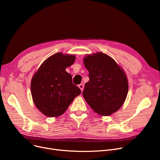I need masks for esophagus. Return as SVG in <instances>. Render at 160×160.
<instances>
[{
	"label": "esophagus",
	"mask_w": 160,
	"mask_h": 160,
	"mask_svg": "<svg viewBox=\"0 0 160 160\" xmlns=\"http://www.w3.org/2000/svg\"><path fill=\"white\" fill-rule=\"evenodd\" d=\"M78 87L80 89V90L82 91L83 89V84H82V83H80V84L78 85Z\"/></svg>",
	"instance_id": "1"
}]
</instances>
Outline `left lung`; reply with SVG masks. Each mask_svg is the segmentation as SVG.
<instances>
[{
    "mask_svg": "<svg viewBox=\"0 0 160 160\" xmlns=\"http://www.w3.org/2000/svg\"><path fill=\"white\" fill-rule=\"evenodd\" d=\"M83 63L89 71L83 97L93 110L108 116L122 106L128 91L127 75L115 61L107 54L87 55Z\"/></svg>",
    "mask_w": 160,
    "mask_h": 160,
    "instance_id": "left-lung-1",
    "label": "left lung"
}]
</instances>
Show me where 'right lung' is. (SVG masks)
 Returning a JSON list of instances; mask_svg holds the SVG:
<instances>
[{
  "label": "right lung",
  "instance_id": "add662e5",
  "mask_svg": "<svg viewBox=\"0 0 160 160\" xmlns=\"http://www.w3.org/2000/svg\"><path fill=\"white\" fill-rule=\"evenodd\" d=\"M75 56L56 53L48 58L33 74L31 81L33 101L46 116L62 115L74 98L81 93L73 84L72 76L65 71L73 64Z\"/></svg>",
  "mask_w": 160,
  "mask_h": 160
}]
</instances>
